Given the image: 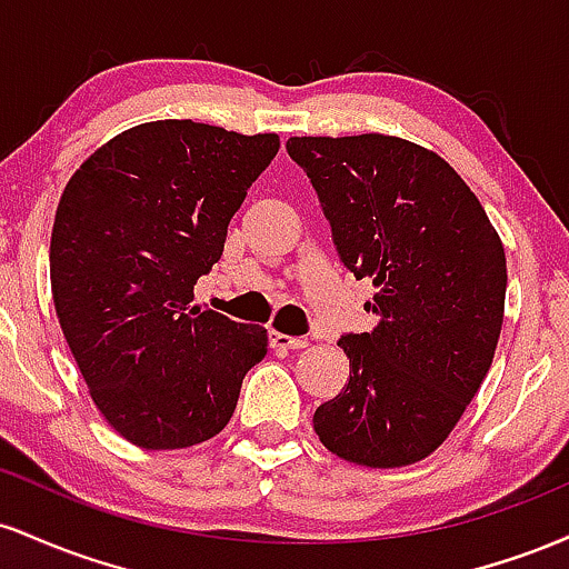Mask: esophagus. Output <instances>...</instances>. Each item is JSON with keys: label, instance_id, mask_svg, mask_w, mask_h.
<instances>
[{"label": "esophagus", "instance_id": "obj_1", "mask_svg": "<svg viewBox=\"0 0 569 569\" xmlns=\"http://www.w3.org/2000/svg\"><path fill=\"white\" fill-rule=\"evenodd\" d=\"M270 342L276 350H302L307 348V339L305 337H289V335H280V331H272Z\"/></svg>", "mask_w": 569, "mask_h": 569}]
</instances>
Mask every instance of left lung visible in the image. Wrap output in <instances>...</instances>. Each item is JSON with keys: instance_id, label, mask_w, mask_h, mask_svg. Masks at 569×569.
<instances>
[{"instance_id": "1", "label": "left lung", "mask_w": 569, "mask_h": 569, "mask_svg": "<svg viewBox=\"0 0 569 569\" xmlns=\"http://www.w3.org/2000/svg\"><path fill=\"white\" fill-rule=\"evenodd\" d=\"M342 262L377 293L380 321L342 335L350 380L312 428L329 452L369 468L422 460L452 433L498 348L506 251L449 162L396 136H293Z\"/></svg>"}]
</instances>
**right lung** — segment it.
<instances>
[{
	"instance_id": "right-lung-1",
	"label": "right lung",
	"mask_w": 569,
	"mask_h": 569,
	"mask_svg": "<svg viewBox=\"0 0 569 569\" xmlns=\"http://www.w3.org/2000/svg\"><path fill=\"white\" fill-rule=\"evenodd\" d=\"M278 147L276 133L143 122L103 143L63 189L50 240L58 321L96 407L136 447L217 436L267 356L262 326L189 302Z\"/></svg>"
}]
</instances>
